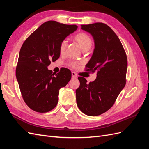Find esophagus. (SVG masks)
Listing matches in <instances>:
<instances>
[{"label":"esophagus","mask_w":149,"mask_h":149,"mask_svg":"<svg viewBox=\"0 0 149 149\" xmlns=\"http://www.w3.org/2000/svg\"><path fill=\"white\" fill-rule=\"evenodd\" d=\"M71 76H72V78H73V79H76V78H77V75H76V73H74V72H72V73H71Z\"/></svg>","instance_id":"34e87169"}]
</instances>
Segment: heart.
I'll return each instance as SVG.
<instances>
[{
	"label": "heart",
	"instance_id": "b5f03b06",
	"mask_svg": "<svg viewBox=\"0 0 149 149\" xmlns=\"http://www.w3.org/2000/svg\"><path fill=\"white\" fill-rule=\"evenodd\" d=\"M73 38L75 41L79 45L81 48L84 51L88 50V49H89L92 46L93 40L91 38L89 37V35H88L87 33H86L84 32H79L77 33L74 35ZM66 47H67V42L65 40H63V41H61V42L60 43V47H59V51L61 55L62 54H64V53L65 52ZM78 64L79 63L75 61H71L68 63L70 66L74 68L77 67Z\"/></svg>",
	"mask_w": 149,
	"mask_h": 149
}]
</instances>
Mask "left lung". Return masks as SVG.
<instances>
[{"label": "left lung", "instance_id": "8db88e82", "mask_svg": "<svg viewBox=\"0 0 149 149\" xmlns=\"http://www.w3.org/2000/svg\"><path fill=\"white\" fill-rule=\"evenodd\" d=\"M82 30L91 33L94 40L93 54L86 71H97L96 79L87 83L78 77L76 103L80 111L90 116L101 115L114 105L126 83L127 59L119 38L103 23L82 25Z\"/></svg>", "mask_w": 149, "mask_h": 149}]
</instances>
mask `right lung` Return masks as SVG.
<instances>
[{"mask_svg": "<svg viewBox=\"0 0 149 149\" xmlns=\"http://www.w3.org/2000/svg\"><path fill=\"white\" fill-rule=\"evenodd\" d=\"M76 25L48 21L25 40L21 47L16 78L26 104L38 112H47L58 104L59 90L71 78L70 70L59 73L48 70L51 61L60 57V44L77 29Z\"/></svg>", "mask_w": 149, "mask_h": 149, "instance_id": "1", "label": "right lung"}]
</instances>
